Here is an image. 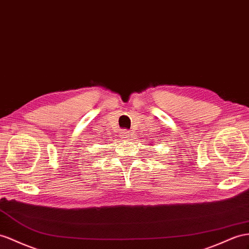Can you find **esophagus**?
<instances>
[{"label": "esophagus", "instance_id": "34e87169", "mask_svg": "<svg viewBox=\"0 0 249 249\" xmlns=\"http://www.w3.org/2000/svg\"><path fill=\"white\" fill-rule=\"evenodd\" d=\"M130 135H131V133L129 132V130H128V129H124V130H123V132L121 133V138L127 139V138H129V137H130Z\"/></svg>", "mask_w": 249, "mask_h": 249}]
</instances>
